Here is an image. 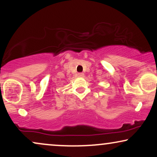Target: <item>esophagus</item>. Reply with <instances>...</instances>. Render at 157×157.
Here are the masks:
<instances>
[{
    "label": "esophagus",
    "instance_id": "obj_1",
    "mask_svg": "<svg viewBox=\"0 0 157 157\" xmlns=\"http://www.w3.org/2000/svg\"><path fill=\"white\" fill-rule=\"evenodd\" d=\"M78 76L80 77V78H83V77L84 76V74H83V73H78Z\"/></svg>",
    "mask_w": 157,
    "mask_h": 157
}]
</instances>
